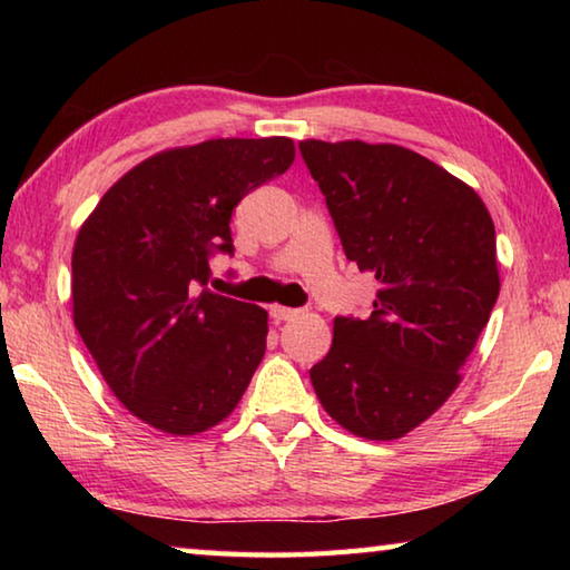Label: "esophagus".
<instances>
[{"label": "esophagus", "mask_w": 570, "mask_h": 570, "mask_svg": "<svg viewBox=\"0 0 570 570\" xmlns=\"http://www.w3.org/2000/svg\"><path fill=\"white\" fill-rule=\"evenodd\" d=\"M268 314H272L274 322H288V320H294V316H298V308H288V306L274 304L272 308H268Z\"/></svg>", "instance_id": "34e87169"}]
</instances>
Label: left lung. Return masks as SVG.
<instances>
[{
	"mask_svg": "<svg viewBox=\"0 0 570 570\" xmlns=\"http://www.w3.org/2000/svg\"><path fill=\"white\" fill-rule=\"evenodd\" d=\"M344 254L377 278L366 320L336 316L308 370L332 420L397 440L442 407L500 292L495 226L468 183L402 146L298 142Z\"/></svg>",
	"mask_w": 570,
	"mask_h": 570,
	"instance_id": "8db88e82",
	"label": "left lung"
}]
</instances>
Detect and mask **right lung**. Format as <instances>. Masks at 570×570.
I'll return each instance as SVG.
<instances>
[{"label":"right lung","mask_w":570,"mask_h":570,"mask_svg":"<svg viewBox=\"0 0 570 570\" xmlns=\"http://www.w3.org/2000/svg\"><path fill=\"white\" fill-rule=\"evenodd\" d=\"M292 138H218L125 173L72 250V316L115 397L168 435L226 420L266 352L268 314L208 288L238 200L294 163Z\"/></svg>","instance_id":"1"}]
</instances>
